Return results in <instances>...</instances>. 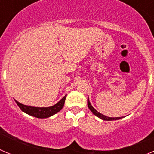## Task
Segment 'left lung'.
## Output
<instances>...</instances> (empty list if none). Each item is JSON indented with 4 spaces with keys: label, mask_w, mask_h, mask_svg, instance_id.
I'll use <instances>...</instances> for the list:
<instances>
[{
    "label": "left lung",
    "mask_w": 154,
    "mask_h": 154,
    "mask_svg": "<svg viewBox=\"0 0 154 154\" xmlns=\"http://www.w3.org/2000/svg\"><path fill=\"white\" fill-rule=\"evenodd\" d=\"M88 107H89V109L91 110V112H92L94 115H96V116H98V117L100 118V119H103V120H109H109H116V119H119L122 118V117H115V118L108 117V116H104V115H103V114L99 113L98 111H96V110L92 106V105L90 104V102H89V98H88Z\"/></svg>",
    "instance_id": "obj_1"
}]
</instances>
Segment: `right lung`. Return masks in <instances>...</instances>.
<instances>
[{
	"label": "right lung",
	"mask_w": 154,
	"mask_h": 154,
	"mask_svg": "<svg viewBox=\"0 0 154 154\" xmlns=\"http://www.w3.org/2000/svg\"><path fill=\"white\" fill-rule=\"evenodd\" d=\"M65 98H66V95L61 99L60 101L56 103L55 105L50 107H34V106H26V105H23L21 103H18L16 101V103L19 106V108L22 110L23 112L25 113L28 114L30 116H35L37 118H48L51 116L54 115V114L57 113L59 112L64 106L65 104Z\"/></svg>",
	"instance_id": "1"
}]
</instances>
